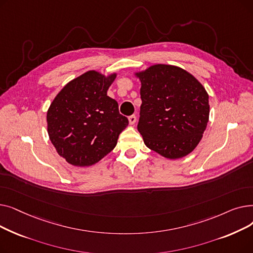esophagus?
<instances>
[{"instance_id":"1","label":"esophagus","mask_w":253,"mask_h":253,"mask_svg":"<svg viewBox=\"0 0 253 253\" xmlns=\"http://www.w3.org/2000/svg\"><path fill=\"white\" fill-rule=\"evenodd\" d=\"M128 120H129V123H130L131 125H133V124H135V122H136V116H135V115H131V116H129Z\"/></svg>"}]
</instances>
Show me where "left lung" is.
<instances>
[{
  "mask_svg": "<svg viewBox=\"0 0 253 253\" xmlns=\"http://www.w3.org/2000/svg\"><path fill=\"white\" fill-rule=\"evenodd\" d=\"M136 76L142 101L137 130L145 145L168 159L187 156L201 140L208 123L205 88L174 65L156 64Z\"/></svg>",
  "mask_w": 253,
  "mask_h": 253,
  "instance_id": "1",
  "label": "left lung"
}]
</instances>
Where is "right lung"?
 <instances>
[{
  "label": "right lung",
  "instance_id": "obj_1",
  "mask_svg": "<svg viewBox=\"0 0 253 253\" xmlns=\"http://www.w3.org/2000/svg\"><path fill=\"white\" fill-rule=\"evenodd\" d=\"M116 74L89 71L66 84L47 113L48 134L70 164L90 166L108 155L129 121L118 102L106 95Z\"/></svg>",
  "mask_w": 253,
  "mask_h": 253
}]
</instances>
